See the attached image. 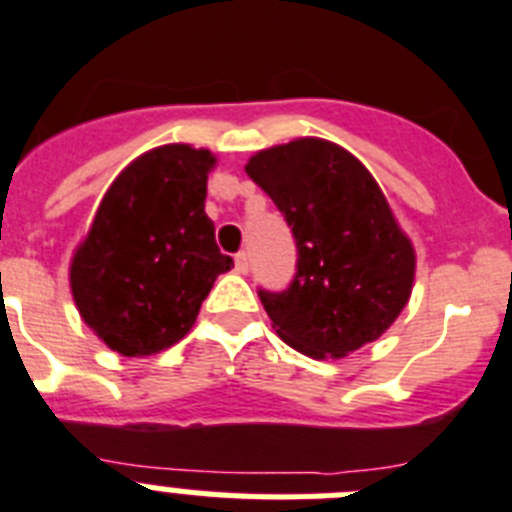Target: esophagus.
Instances as JSON below:
<instances>
[{
  "instance_id": "34e87169",
  "label": "esophagus",
  "mask_w": 512,
  "mask_h": 512,
  "mask_svg": "<svg viewBox=\"0 0 512 512\" xmlns=\"http://www.w3.org/2000/svg\"><path fill=\"white\" fill-rule=\"evenodd\" d=\"M234 270H237V273H242V275L250 270V257H247V252H239V255L234 257Z\"/></svg>"
}]
</instances>
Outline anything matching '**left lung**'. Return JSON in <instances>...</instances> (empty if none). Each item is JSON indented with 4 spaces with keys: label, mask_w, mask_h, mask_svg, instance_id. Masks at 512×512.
<instances>
[{
    "label": "left lung",
    "mask_w": 512,
    "mask_h": 512,
    "mask_svg": "<svg viewBox=\"0 0 512 512\" xmlns=\"http://www.w3.org/2000/svg\"><path fill=\"white\" fill-rule=\"evenodd\" d=\"M245 170L296 237V280L260 290L280 339L313 359L380 339L411 298L416 250L370 170L321 137L260 150Z\"/></svg>",
    "instance_id": "obj_1"
}]
</instances>
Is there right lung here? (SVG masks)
<instances>
[{
  "label": "right lung",
  "mask_w": 512,
  "mask_h": 512,
  "mask_svg": "<svg viewBox=\"0 0 512 512\" xmlns=\"http://www.w3.org/2000/svg\"><path fill=\"white\" fill-rule=\"evenodd\" d=\"M216 155L183 142L132 160L73 250L68 283L84 324L122 357L181 342L234 262L214 242L206 181Z\"/></svg>",
  "instance_id": "add662e5"
}]
</instances>
